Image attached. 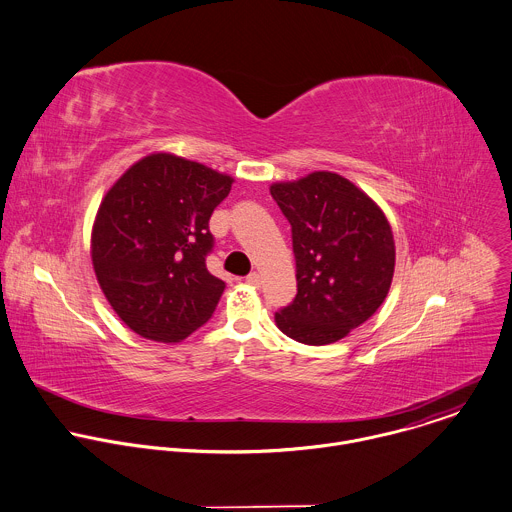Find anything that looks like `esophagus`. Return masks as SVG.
<instances>
[{"mask_svg": "<svg viewBox=\"0 0 512 512\" xmlns=\"http://www.w3.org/2000/svg\"><path fill=\"white\" fill-rule=\"evenodd\" d=\"M247 283H249L251 287H261V275H259L257 271L249 273V275H247Z\"/></svg>", "mask_w": 512, "mask_h": 512, "instance_id": "obj_1", "label": "esophagus"}]
</instances>
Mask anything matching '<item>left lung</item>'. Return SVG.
<instances>
[{"mask_svg":"<svg viewBox=\"0 0 512 512\" xmlns=\"http://www.w3.org/2000/svg\"><path fill=\"white\" fill-rule=\"evenodd\" d=\"M271 195L291 223L297 265V295L275 323L299 343H335L373 317L391 289V225L365 191L331 171L273 183Z\"/></svg>","mask_w":512,"mask_h":512,"instance_id":"1","label":"left lung"}]
</instances>
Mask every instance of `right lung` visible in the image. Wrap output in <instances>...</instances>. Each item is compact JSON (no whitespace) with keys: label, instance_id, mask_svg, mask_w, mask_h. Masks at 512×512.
<instances>
[{"label":"right lung","instance_id":"obj_1","mask_svg":"<svg viewBox=\"0 0 512 512\" xmlns=\"http://www.w3.org/2000/svg\"><path fill=\"white\" fill-rule=\"evenodd\" d=\"M231 185L203 163L151 153L105 193L91 231L93 271L137 335L179 343L211 319L225 283L205 265L209 217Z\"/></svg>","mask_w":512,"mask_h":512}]
</instances>
